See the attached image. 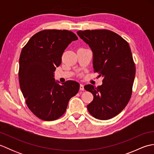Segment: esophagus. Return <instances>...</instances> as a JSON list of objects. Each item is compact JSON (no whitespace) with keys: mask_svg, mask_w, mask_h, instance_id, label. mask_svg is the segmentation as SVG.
Returning <instances> with one entry per match:
<instances>
[{"mask_svg":"<svg viewBox=\"0 0 154 154\" xmlns=\"http://www.w3.org/2000/svg\"><path fill=\"white\" fill-rule=\"evenodd\" d=\"M79 89H80V91H84V90H85V89H84V86H83V85H82V84H81V85H80V87H79Z\"/></svg>","mask_w":154,"mask_h":154,"instance_id":"34e87169","label":"esophagus"}]
</instances>
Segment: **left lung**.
I'll return each mask as SVG.
<instances>
[{
    "mask_svg": "<svg viewBox=\"0 0 154 154\" xmlns=\"http://www.w3.org/2000/svg\"><path fill=\"white\" fill-rule=\"evenodd\" d=\"M77 33L93 51L94 71L103 77L102 85L84 87L93 95L87 109L95 119H112L126 107L132 95L136 67L129 44L108 30H80Z\"/></svg>",
    "mask_w": 154,
    "mask_h": 154,
    "instance_id": "left-lung-1",
    "label": "left lung"
}]
</instances>
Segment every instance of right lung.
I'll return each instance as SVG.
<instances>
[{
  "instance_id": "right-lung-1",
  "label": "right lung",
  "mask_w": 154,
  "mask_h": 154,
  "mask_svg": "<svg viewBox=\"0 0 154 154\" xmlns=\"http://www.w3.org/2000/svg\"><path fill=\"white\" fill-rule=\"evenodd\" d=\"M77 40L71 31L44 30L34 34L22 48L19 59L20 87L28 109L39 119H59L71 98L79 91L76 81H67L60 85L54 77L64 50Z\"/></svg>"
}]
</instances>
